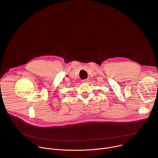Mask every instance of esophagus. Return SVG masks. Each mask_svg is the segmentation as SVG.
<instances>
[{
    "mask_svg": "<svg viewBox=\"0 0 158 158\" xmlns=\"http://www.w3.org/2000/svg\"><path fill=\"white\" fill-rule=\"evenodd\" d=\"M87 81H88V79H84V80H82V82H84V83L87 82Z\"/></svg>",
    "mask_w": 158,
    "mask_h": 158,
    "instance_id": "obj_1",
    "label": "esophagus"
}]
</instances>
